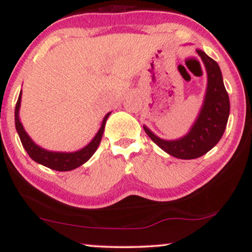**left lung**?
I'll return each instance as SVG.
<instances>
[{
  "label": "left lung",
  "instance_id": "left-lung-1",
  "mask_svg": "<svg viewBox=\"0 0 252 252\" xmlns=\"http://www.w3.org/2000/svg\"><path fill=\"white\" fill-rule=\"evenodd\" d=\"M204 63L208 85L202 108L188 133L177 140H164L143 125L144 132L160 149L180 159H195L205 155L221 139L229 117V97L216 61L204 51L196 50Z\"/></svg>",
  "mask_w": 252,
  "mask_h": 252
}]
</instances>
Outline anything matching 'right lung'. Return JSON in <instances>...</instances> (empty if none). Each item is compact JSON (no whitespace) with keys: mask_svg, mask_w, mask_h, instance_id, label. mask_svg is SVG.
I'll use <instances>...</instances> for the list:
<instances>
[{"mask_svg":"<svg viewBox=\"0 0 252 252\" xmlns=\"http://www.w3.org/2000/svg\"><path fill=\"white\" fill-rule=\"evenodd\" d=\"M20 102H22V91L19 93L18 101H17L16 109H15V125L17 133H18L19 139L22 141V144L29 156L32 158L34 161L39 163L43 166L49 167L51 170L65 172V171H72L74 168L81 166L85 164L89 158H91L101 143L103 132H104L105 123L108 120L110 113H106L104 118H103L102 125L99 127L98 132L96 135L93 137V140L89 142L87 146L82 148L80 150L73 151V153H63V151H51L47 150L44 148L40 147L34 141L31 139L29 134L26 133L25 128H24L22 122L19 118V109H20Z\"/></svg>","mask_w":252,"mask_h":252,"instance_id":"add662e5","label":"right lung"}]
</instances>
